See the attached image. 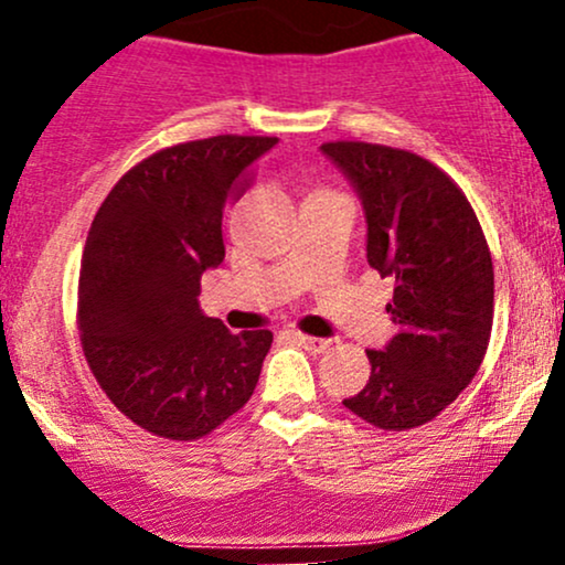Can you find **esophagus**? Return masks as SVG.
Returning <instances> with one entry per match:
<instances>
[{
	"instance_id": "1",
	"label": "esophagus",
	"mask_w": 565,
	"mask_h": 565,
	"mask_svg": "<svg viewBox=\"0 0 565 565\" xmlns=\"http://www.w3.org/2000/svg\"><path fill=\"white\" fill-rule=\"evenodd\" d=\"M295 340L300 342L310 353H323V350L332 348V340H321V337H308V334H295Z\"/></svg>"
}]
</instances>
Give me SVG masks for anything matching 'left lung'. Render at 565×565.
I'll use <instances>...</instances> for the list:
<instances>
[{"mask_svg": "<svg viewBox=\"0 0 565 565\" xmlns=\"http://www.w3.org/2000/svg\"><path fill=\"white\" fill-rule=\"evenodd\" d=\"M359 193L366 260L395 278V337L366 350V387L342 404L382 430L430 423L481 366L494 321V268L470 201L436 164L374 142H323Z\"/></svg>", "mask_w": 565, "mask_h": 565, "instance_id": "left-lung-1", "label": "left lung"}]
</instances>
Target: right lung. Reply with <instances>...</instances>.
<instances>
[{
    "label": "right lung",
    "instance_id": "right-lung-1",
    "mask_svg": "<svg viewBox=\"0 0 565 565\" xmlns=\"http://www.w3.org/2000/svg\"><path fill=\"white\" fill-rule=\"evenodd\" d=\"M278 138L180 142L111 188L84 244V359L114 406L170 440L206 436L255 393L274 334H231L199 305L225 257L223 210Z\"/></svg>",
    "mask_w": 565,
    "mask_h": 565
}]
</instances>
